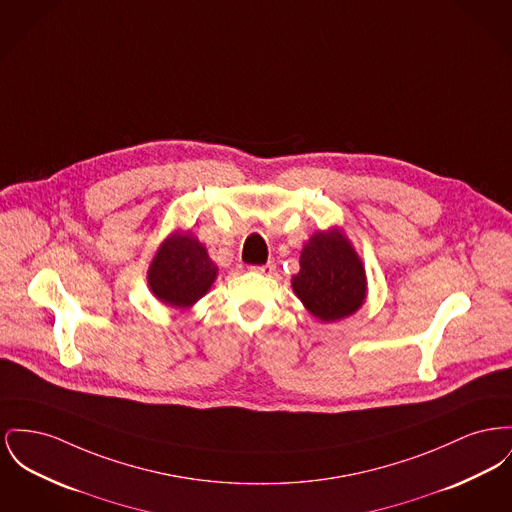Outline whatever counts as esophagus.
I'll use <instances>...</instances> for the list:
<instances>
[{
	"label": "esophagus",
	"instance_id": "1",
	"mask_svg": "<svg viewBox=\"0 0 512 512\" xmlns=\"http://www.w3.org/2000/svg\"><path fill=\"white\" fill-rule=\"evenodd\" d=\"M253 271L259 272V274H265V276H272L276 271V265L274 263H267V265H259V267H251Z\"/></svg>",
	"mask_w": 512,
	"mask_h": 512
}]
</instances>
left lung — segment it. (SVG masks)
Returning <instances> with one entry per match:
<instances>
[{
	"instance_id": "left-lung-1",
	"label": "left lung",
	"mask_w": 512,
	"mask_h": 512,
	"mask_svg": "<svg viewBox=\"0 0 512 512\" xmlns=\"http://www.w3.org/2000/svg\"><path fill=\"white\" fill-rule=\"evenodd\" d=\"M292 288L321 321L356 313L365 300V271L350 241L340 232H317L303 247Z\"/></svg>"
}]
</instances>
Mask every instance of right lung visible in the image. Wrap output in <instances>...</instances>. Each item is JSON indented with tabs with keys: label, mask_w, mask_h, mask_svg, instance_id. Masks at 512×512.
I'll return each instance as SVG.
<instances>
[{
	"label": "right lung",
	"mask_w": 512,
	"mask_h": 512,
	"mask_svg": "<svg viewBox=\"0 0 512 512\" xmlns=\"http://www.w3.org/2000/svg\"><path fill=\"white\" fill-rule=\"evenodd\" d=\"M216 271L199 241L189 234L172 236L152 261L149 286L158 300L172 307H189L209 292Z\"/></svg>",
	"instance_id": "add662e5"
}]
</instances>
